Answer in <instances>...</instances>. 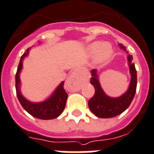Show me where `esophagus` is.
Wrapping results in <instances>:
<instances>
[{
	"mask_svg": "<svg viewBox=\"0 0 154 154\" xmlns=\"http://www.w3.org/2000/svg\"><path fill=\"white\" fill-rule=\"evenodd\" d=\"M75 78V74H72L67 80V85H69V86H72V88H73L74 89H77V88H78V85H77V82H76Z\"/></svg>",
	"mask_w": 154,
	"mask_h": 154,
	"instance_id": "obj_1",
	"label": "esophagus"
}]
</instances>
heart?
<instances>
[{
    "label": "heart",
    "instance_id": "heart-1",
    "mask_svg": "<svg viewBox=\"0 0 154 154\" xmlns=\"http://www.w3.org/2000/svg\"><path fill=\"white\" fill-rule=\"evenodd\" d=\"M88 49L92 56H96L95 62L97 64L105 63L112 57V49L109 43L94 42L89 45Z\"/></svg>",
    "mask_w": 154,
    "mask_h": 154
}]
</instances>
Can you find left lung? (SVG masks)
Returning a JSON list of instances; mask_svg holds the SVG:
<instances>
[{
	"label": "left lung",
	"instance_id": "8db88e82",
	"mask_svg": "<svg viewBox=\"0 0 154 154\" xmlns=\"http://www.w3.org/2000/svg\"><path fill=\"white\" fill-rule=\"evenodd\" d=\"M120 48L124 51H126L125 46L119 44ZM128 53V52H127ZM133 57L131 55L128 56L129 72L131 74V81L129 89L125 94L119 97H111L107 96L103 91L99 83V78L97 69L91 70V84L95 89L94 95L88 101V106L92 113L97 117L108 119L117 116L126 110L133 101L136 91L137 85V75L135 64L132 63Z\"/></svg>",
	"mask_w": 154,
	"mask_h": 154
}]
</instances>
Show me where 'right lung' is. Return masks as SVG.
<instances>
[{"label": "right lung", "mask_w": 154, "mask_h": 154, "mask_svg": "<svg viewBox=\"0 0 154 154\" xmlns=\"http://www.w3.org/2000/svg\"><path fill=\"white\" fill-rule=\"evenodd\" d=\"M30 49L31 48H29L26 52L21 56L18 69H17V73L15 74V88L17 97L19 102L21 103V106L23 107L24 109L31 116H34L37 119H53L60 116L66 106L68 94H66V91L64 90L63 81L57 87L53 94L48 99L42 102H31L25 98L20 91L21 81H20L19 74L22 69V63H23L24 58L27 57Z\"/></svg>", "instance_id": "1"}]
</instances>
